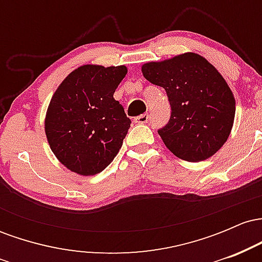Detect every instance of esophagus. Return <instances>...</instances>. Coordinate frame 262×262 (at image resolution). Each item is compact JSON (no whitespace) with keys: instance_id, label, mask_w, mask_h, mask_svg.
I'll use <instances>...</instances> for the list:
<instances>
[{"instance_id":"34e87169","label":"esophagus","mask_w":262,"mask_h":262,"mask_svg":"<svg viewBox=\"0 0 262 262\" xmlns=\"http://www.w3.org/2000/svg\"><path fill=\"white\" fill-rule=\"evenodd\" d=\"M134 121L135 123H139V124H145V123L149 122V114L148 113L140 114V116L135 117Z\"/></svg>"}]
</instances>
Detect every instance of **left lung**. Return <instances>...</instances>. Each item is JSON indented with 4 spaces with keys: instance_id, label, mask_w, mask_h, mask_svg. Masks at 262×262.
I'll list each match as a JSON object with an SVG mask.
<instances>
[{
    "instance_id": "left-lung-1",
    "label": "left lung",
    "mask_w": 262,
    "mask_h": 262,
    "mask_svg": "<svg viewBox=\"0 0 262 262\" xmlns=\"http://www.w3.org/2000/svg\"><path fill=\"white\" fill-rule=\"evenodd\" d=\"M144 77L164 87L170 119L158 130L167 149L182 160H206L223 146L235 116V100L217 69L194 53L141 68Z\"/></svg>"
}]
</instances>
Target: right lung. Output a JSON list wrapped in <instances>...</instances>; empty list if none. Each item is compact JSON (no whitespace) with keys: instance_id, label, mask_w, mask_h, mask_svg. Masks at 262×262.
Returning a JSON list of instances; mask_svg holds the SVG:
<instances>
[{"instance_id":"right-lung-1","label":"right lung","mask_w":262,"mask_h":262,"mask_svg":"<svg viewBox=\"0 0 262 262\" xmlns=\"http://www.w3.org/2000/svg\"><path fill=\"white\" fill-rule=\"evenodd\" d=\"M125 75L123 65H83L54 93L45 134L53 152L69 170L96 175L118 154L132 121L113 93Z\"/></svg>"}]
</instances>
